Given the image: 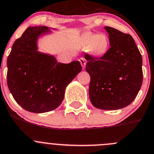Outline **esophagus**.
Instances as JSON below:
<instances>
[{
  "label": "esophagus",
  "mask_w": 154,
  "mask_h": 154,
  "mask_svg": "<svg viewBox=\"0 0 154 154\" xmlns=\"http://www.w3.org/2000/svg\"><path fill=\"white\" fill-rule=\"evenodd\" d=\"M79 61H80V64H81L82 67H83V69H85V67H86V60L85 58H84V57H80V59H79Z\"/></svg>",
  "instance_id": "34e87169"
}]
</instances>
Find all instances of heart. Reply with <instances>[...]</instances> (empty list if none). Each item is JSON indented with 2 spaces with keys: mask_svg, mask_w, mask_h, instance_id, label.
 <instances>
[{
  "mask_svg": "<svg viewBox=\"0 0 154 154\" xmlns=\"http://www.w3.org/2000/svg\"><path fill=\"white\" fill-rule=\"evenodd\" d=\"M82 45L88 48L89 51L96 57H102L109 48V39L104 33L95 34L87 32L82 37Z\"/></svg>",
  "mask_w": 154,
  "mask_h": 154,
  "instance_id": "b5f03b06",
  "label": "heart"
}]
</instances>
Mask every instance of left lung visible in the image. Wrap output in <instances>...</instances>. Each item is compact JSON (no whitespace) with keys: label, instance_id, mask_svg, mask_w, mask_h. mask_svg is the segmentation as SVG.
Here are the masks:
<instances>
[{"label":"left lung","instance_id":"left-lung-1","mask_svg":"<svg viewBox=\"0 0 154 154\" xmlns=\"http://www.w3.org/2000/svg\"><path fill=\"white\" fill-rule=\"evenodd\" d=\"M105 29L111 45L107 53L100 57L85 54L89 95L97 109L117 110L130 105L141 87L142 57L131 35L112 27Z\"/></svg>","mask_w":154,"mask_h":154}]
</instances>
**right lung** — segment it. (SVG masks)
<instances>
[{
	"label": "right lung",
	"mask_w": 154,
	"mask_h": 154,
	"mask_svg": "<svg viewBox=\"0 0 154 154\" xmlns=\"http://www.w3.org/2000/svg\"><path fill=\"white\" fill-rule=\"evenodd\" d=\"M50 32L46 26L27 28L14 42L8 57V88L16 102L30 112L58 107L67 86L82 70L80 61L59 63L53 55L38 51V38Z\"/></svg>",
	"instance_id": "1"
}]
</instances>
